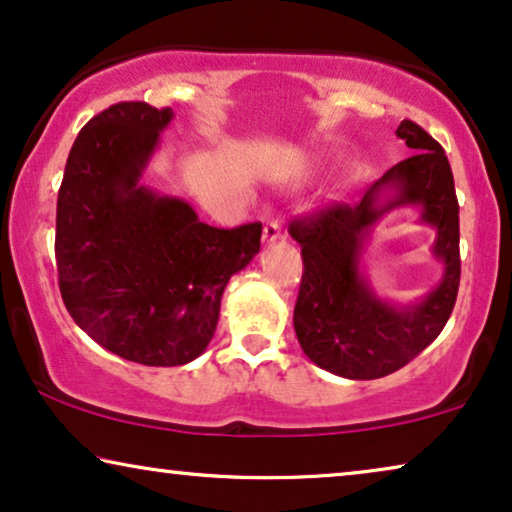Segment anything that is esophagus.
<instances>
[{"mask_svg":"<svg viewBox=\"0 0 512 512\" xmlns=\"http://www.w3.org/2000/svg\"><path fill=\"white\" fill-rule=\"evenodd\" d=\"M279 237H282V226H279L277 221H268V223H265V228H263V242H265V244H272V242H277Z\"/></svg>","mask_w":512,"mask_h":512,"instance_id":"1","label":"esophagus"}]
</instances>
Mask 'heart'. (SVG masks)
<instances>
[{
	"label": "heart",
	"instance_id": "b5f03b06",
	"mask_svg": "<svg viewBox=\"0 0 512 512\" xmlns=\"http://www.w3.org/2000/svg\"><path fill=\"white\" fill-rule=\"evenodd\" d=\"M305 179H307L305 170H289L284 174V184H289V186H300Z\"/></svg>",
	"mask_w": 512,
	"mask_h": 512
}]
</instances>
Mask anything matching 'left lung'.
<instances>
[{
	"mask_svg": "<svg viewBox=\"0 0 512 512\" xmlns=\"http://www.w3.org/2000/svg\"><path fill=\"white\" fill-rule=\"evenodd\" d=\"M396 137L415 153L384 172L359 205H335L291 223L305 265L293 328L307 359L347 380H375L410 363L443 331L459 291V205L450 163L417 123L401 121ZM403 206L417 208L420 222L437 230L432 255L441 263L439 284L408 306L380 297L365 268L374 226Z\"/></svg>",
	"mask_w": 512,
	"mask_h": 512,
	"instance_id": "1",
	"label": "left lung"
}]
</instances>
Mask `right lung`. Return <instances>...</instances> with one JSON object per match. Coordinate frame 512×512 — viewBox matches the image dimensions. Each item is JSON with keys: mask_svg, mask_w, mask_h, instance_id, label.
<instances>
[{"mask_svg": "<svg viewBox=\"0 0 512 512\" xmlns=\"http://www.w3.org/2000/svg\"><path fill=\"white\" fill-rule=\"evenodd\" d=\"M172 109L121 102L90 118L58 193L55 261L72 319L121 359L184 366L205 352L228 279L261 251V223H202L142 184Z\"/></svg>", "mask_w": 512, "mask_h": 512, "instance_id": "obj_1", "label": "right lung"}]
</instances>
